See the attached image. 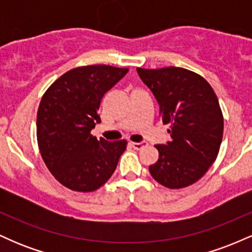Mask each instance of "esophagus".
<instances>
[{"instance_id":"esophagus-1","label":"esophagus","mask_w":252,"mask_h":252,"mask_svg":"<svg viewBox=\"0 0 252 252\" xmlns=\"http://www.w3.org/2000/svg\"><path fill=\"white\" fill-rule=\"evenodd\" d=\"M130 146H131L132 148L136 150H140V149H142L143 147L147 146V142H131L130 143Z\"/></svg>"}]
</instances>
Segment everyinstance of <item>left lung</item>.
I'll list each match as a JSON object with an SVG mask.
<instances>
[{
	"label": "left lung",
	"mask_w": 252,
	"mask_h": 252,
	"mask_svg": "<svg viewBox=\"0 0 252 252\" xmlns=\"http://www.w3.org/2000/svg\"><path fill=\"white\" fill-rule=\"evenodd\" d=\"M160 105L170 141L156 144L158 160L149 172L158 184L176 189L198 181L215 162L222 140L224 118L218 98L201 76L181 67L137 68Z\"/></svg>",
	"instance_id": "1"
}]
</instances>
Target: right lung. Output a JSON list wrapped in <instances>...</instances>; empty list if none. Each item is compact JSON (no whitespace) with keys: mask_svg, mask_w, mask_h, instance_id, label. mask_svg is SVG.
<instances>
[{"mask_svg":"<svg viewBox=\"0 0 252 252\" xmlns=\"http://www.w3.org/2000/svg\"><path fill=\"white\" fill-rule=\"evenodd\" d=\"M128 73L109 65L77 67L58 78L45 92L36 118V136L46 166L60 184L77 192L103 186L116 169L126 141L91 135L100 123L104 94Z\"/></svg>","mask_w":252,"mask_h":252,"instance_id":"1","label":"right lung"}]
</instances>
